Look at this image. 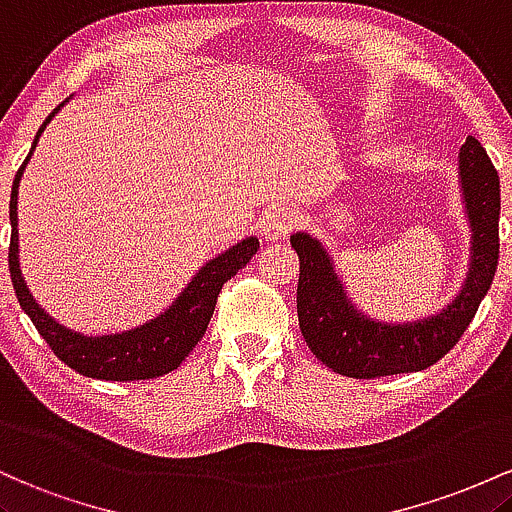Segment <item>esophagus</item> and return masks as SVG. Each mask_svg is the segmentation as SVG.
I'll return each instance as SVG.
<instances>
[{
  "mask_svg": "<svg viewBox=\"0 0 512 512\" xmlns=\"http://www.w3.org/2000/svg\"><path fill=\"white\" fill-rule=\"evenodd\" d=\"M297 225V215L290 208H275L261 220V234L268 241L285 239Z\"/></svg>",
  "mask_w": 512,
  "mask_h": 512,
  "instance_id": "1",
  "label": "esophagus"
}]
</instances>
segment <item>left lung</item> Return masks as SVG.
Here are the masks:
<instances>
[{"instance_id":"left-lung-1","label":"left lung","mask_w":512,"mask_h":512,"mask_svg":"<svg viewBox=\"0 0 512 512\" xmlns=\"http://www.w3.org/2000/svg\"><path fill=\"white\" fill-rule=\"evenodd\" d=\"M459 193L472 232L469 271L455 300L413 321H380L348 295L331 251L309 232L290 237L300 256L297 317L309 350L329 370L355 380L418 372L450 353L472 324L498 266L501 186L479 140L467 137L459 149Z\"/></svg>"}]
</instances>
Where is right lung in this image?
I'll return each instance as SVG.
<instances>
[{
    "mask_svg": "<svg viewBox=\"0 0 512 512\" xmlns=\"http://www.w3.org/2000/svg\"><path fill=\"white\" fill-rule=\"evenodd\" d=\"M70 101V99H67ZM60 106L45 118L33 140L31 152L16 171L14 186H11L9 200V222H11V244H9V273L11 283H14L16 297H19L21 309L31 317L40 336L48 341L53 353L65 365H70L74 372L84 377H94V380L106 382H132V380H152V377H162L166 372L176 370L188 353L198 346L208 329L212 312H215L217 295H220L222 285L227 283L232 275H237L251 256L258 251V239L246 237L229 246L222 254L212 256L208 263H203L198 273L193 275L191 283L181 290L164 312L157 317L145 321V324L135 326V329L118 331V333H101V336H86L82 331H72L70 326L60 324L55 317H50L43 307L36 302V297L28 290L24 275L19 266V183L24 176L26 164L31 162L33 149H36L40 135L48 128L55 113L65 106Z\"/></svg>",
    "mask_w": 512,
    "mask_h": 512,
    "instance_id": "add662e5",
    "label": "right lung"
}]
</instances>
